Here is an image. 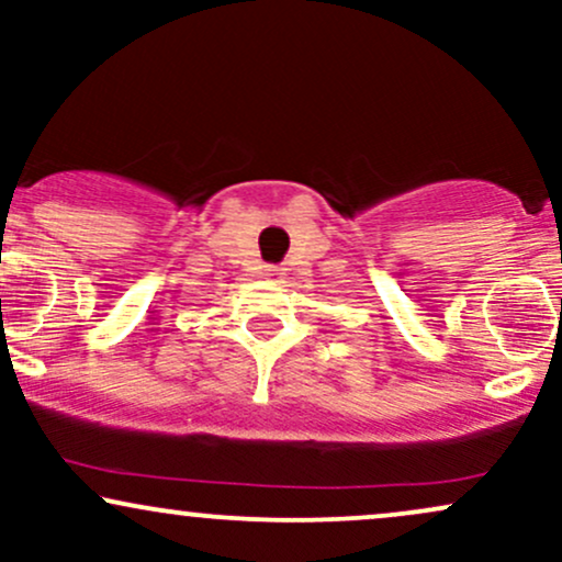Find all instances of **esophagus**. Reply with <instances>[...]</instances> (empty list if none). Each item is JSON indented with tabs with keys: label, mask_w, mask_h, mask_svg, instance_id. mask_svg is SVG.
Wrapping results in <instances>:
<instances>
[{
	"label": "esophagus",
	"mask_w": 562,
	"mask_h": 562,
	"mask_svg": "<svg viewBox=\"0 0 562 562\" xmlns=\"http://www.w3.org/2000/svg\"><path fill=\"white\" fill-rule=\"evenodd\" d=\"M277 274H282V269H274V267L269 269V277H277Z\"/></svg>",
	"instance_id": "1"
}]
</instances>
